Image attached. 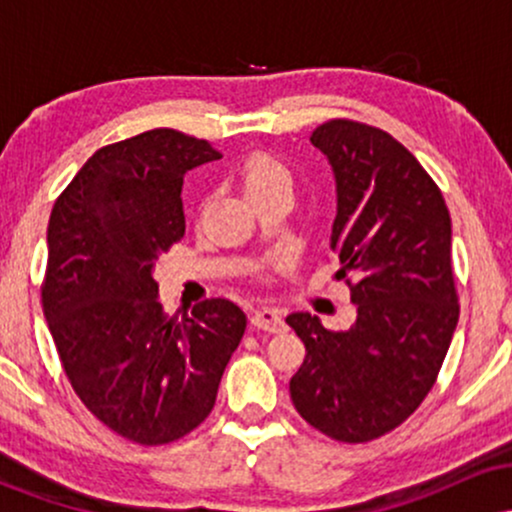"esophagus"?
<instances>
[{
    "label": "esophagus",
    "mask_w": 512,
    "mask_h": 512,
    "mask_svg": "<svg viewBox=\"0 0 512 512\" xmlns=\"http://www.w3.org/2000/svg\"><path fill=\"white\" fill-rule=\"evenodd\" d=\"M250 325L255 327V330L269 332V334H276V332L284 330V320H281L279 310H274V308L255 310V315L250 317Z\"/></svg>",
    "instance_id": "1"
}]
</instances>
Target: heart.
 I'll return each mask as SVG.
<instances>
[{
  "instance_id": "b5f03b06",
  "label": "heart",
  "mask_w": 512,
  "mask_h": 512,
  "mask_svg": "<svg viewBox=\"0 0 512 512\" xmlns=\"http://www.w3.org/2000/svg\"><path fill=\"white\" fill-rule=\"evenodd\" d=\"M240 185L252 202L279 190H291L293 180L289 168L269 151H252L240 163Z\"/></svg>"
}]
</instances>
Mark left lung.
<instances>
[{"mask_svg":"<svg viewBox=\"0 0 512 512\" xmlns=\"http://www.w3.org/2000/svg\"><path fill=\"white\" fill-rule=\"evenodd\" d=\"M310 142L337 180L332 250L358 315L346 332L310 313L286 317L305 344L291 399L325 436L368 443L419 409L450 349L460 317L450 211L416 156L383 129L337 117Z\"/></svg>","mask_w":512,"mask_h":512,"instance_id":"8db88e82","label":"left lung"}]
</instances>
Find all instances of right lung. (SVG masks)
Wrapping results in <instances>:
<instances>
[{"label": "right lung", "mask_w": 512, "mask_h": 512, "mask_svg": "<svg viewBox=\"0 0 512 512\" xmlns=\"http://www.w3.org/2000/svg\"><path fill=\"white\" fill-rule=\"evenodd\" d=\"M221 158L204 139L158 127L98 149L48 223L43 310L64 375L86 409L139 445L180 440L211 414L245 332L226 298L168 317L154 267L185 236L182 178Z\"/></svg>", "instance_id": "right-lung-1"}]
</instances>
